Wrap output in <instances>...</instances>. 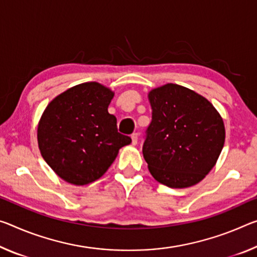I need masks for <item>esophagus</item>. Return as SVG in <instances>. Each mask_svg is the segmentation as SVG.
<instances>
[{
	"label": "esophagus",
	"instance_id": "obj_1",
	"mask_svg": "<svg viewBox=\"0 0 257 257\" xmlns=\"http://www.w3.org/2000/svg\"><path fill=\"white\" fill-rule=\"evenodd\" d=\"M137 142H138V135H137V134H133V135H132V143H133V145H136Z\"/></svg>",
	"mask_w": 257,
	"mask_h": 257
}]
</instances>
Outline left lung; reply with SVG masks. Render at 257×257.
I'll return each mask as SVG.
<instances>
[{"instance_id": "obj_1", "label": "left lung", "mask_w": 257, "mask_h": 257, "mask_svg": "<svg viewBox=\"0 0 257 257\" xmlns=\"http://www.w3.org/2000/svg\"><path fill=\"white\" fill-rule=\"evenodd\" d=\"M152 122L143 156L154 180L175 189L198 184L209 174L225 142L223 117L210 101L180 84L148 93Z\"/></svg>"}]
</instances>
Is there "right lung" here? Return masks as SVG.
<instances>
[{
  "mask_svg": "<svg viewBox=\"0 0 257 257\" xmlns=\"http://www.w3.org/2000/svg\"><path fill=\"white\" fill-rule=\"evenodd\" d=\"M114 91L98 82L76 84L56 96L38 124V144L57 176L87 185L107 172L119 150L132 143L117 133L107 108Z\"/></svg>",
  "mask_w": 257,
  "mask_h": 257,
  "instance_id": "add662e5",
  "label": "right lung"
}]
</instances>
